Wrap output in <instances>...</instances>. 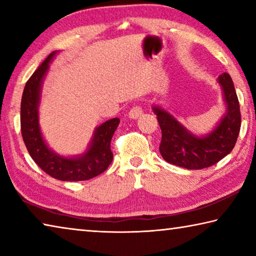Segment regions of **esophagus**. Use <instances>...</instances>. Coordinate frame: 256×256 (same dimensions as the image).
Returning <instances> with one entry per match:
<instances>
[{"instance_id": "esophagus-1", "label": "esophagus", "mask_w": 256, "mask_h": 256, "mask_svg": "<svg viewBox=\"0 0 256 256\" xmlns=\"http://www.w3.org/2000/svg\"><path fill=\"white\" fill-rule=\"evenodd\" d=\"M141 114H142V108L140 106H133L128 112V116L131 118H140Z\"/></svg>"}]
</instances>
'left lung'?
Here are the masks:
<instances>
[{"label": "left lung", "instance_id": "1", "mask_svg": "<svg viewBox=\"0 0 256 256\" xmlns=\"http://www.w3.org/2000/svg\"><path fill=\"white\" fill-rule=\"evenodd\" d=\"M218 82L222 88L227 112L206 136H194L162 107H152L162 128L159 151L167 162L186 170H202L220 162L234 149L242 122L240 102L228 73L219 76Z\"/></svg>", "mask_w": 256, "mask_h": 256}]
</instances>
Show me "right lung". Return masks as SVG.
Segmentation results:
<instances>
[{
    "mask_svg": "<svg viewBox=\"0 0 256 256\" xmlns=\"http://www.w3.org/2000/svg\"><path fill=\"white\" fill-rule=\"evenodd\" d=\"M56 53L58 52H53L47 56L24 86L20 112L21 134L29 154L46 174L60 180H86L102 174L110 164L112 160L110 141L118 126L120 118H112L99 125L94 130L88 150L78 157H63L47 146L40 132L38 106L42 80Z\"/></svg>",
    "mask_w": 256,
    "mask_h": 256,
    "instance_id": "right-lung-1",
    "label": "right lung"
}]
</instances>
